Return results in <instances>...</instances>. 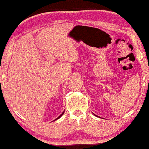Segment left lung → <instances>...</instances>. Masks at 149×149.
Returning <instances> with one entry per match:
<instances>
[{
    "label": "left lung",
    "mask_w": 149,
    "mask_h": 149,
    "mask_svg": "<svg viewBox=\"0 0 149 149\" xmlns=\"http://www.w3.org/2000/svg\"><path fill=\"white\" fill-rule=\"evenodd\" d=\"M94 115H95V116H96V115H95V114H94Z\"/></svg>",
    "instance_id": "1"
}]
</instances>
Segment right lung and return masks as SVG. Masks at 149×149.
Wrapping results in <instances>:
<instances>
[{
    "label": "right lung",
    "instance_id": "obj_1",
    "mask_svg": "<svg viewBox=\"0 0 149 149\" xmlns=\"http://www.w3.org/2000/svg\"><path fill=\"white\" fill-rule=\"evenodd\" d=\"M64 112H65V111H63V113H61V115H60V116H58V117H57V118H56V119H54V121H55V120H57V119H59V118H60V117H61V116H63V114H64Z\"/></svg>",
    "mask_w": 149,
    "mask_h": 149
}]
</instances>
